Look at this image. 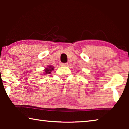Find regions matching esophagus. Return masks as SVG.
<instances>
[{"mask_svg": "<svg viewBox=\"0 0 129 129\" xmlns=\"http://www.w3.org/2000/svg\"><path fill=\"white\" fill-rule=\"evenodd\" d=\"M68 64V63H61V66L62 67H65V66H67V65Z\"/></svg>", "mask_w": 129, "mask_h": 129, "instance_id": "obj_1", "label": "esophagus"}]
</instances>
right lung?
Masks as SVG:
<instances>
[{
	"label": "right lung",
	"mask_w": 129,
	"mask_h": 129,
	"mask_svg": "<svg viewBox=\"0 0 129 129\" xmlns=\"http://www.w3.org/2000/svg\"><path fill=\"white\" fill-rule=\"evenodd\" d=\"M53 67H52L51 65H49V66L47 67V68H46L44 69V74H50L51 73L52 71H53Z\"/></svg>",
	"instance_id": "add662e5"
}]
</instances>
